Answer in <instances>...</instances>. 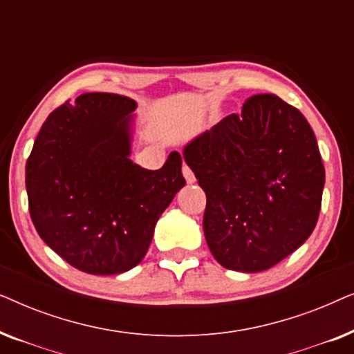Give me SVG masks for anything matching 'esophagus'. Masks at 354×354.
Returning <instances> with one entry per match:
<instances>
[{
    "mask_svg": "<svg viewBox=\"0 0 354 354\" xmlns=\"http://www.w3.org/2000/svg\"><path fill=\"white\" fill-rule=\"evenodd\" d=\"M182 172H183V177H185V180H187V183H195V174H193V171L190 167L187 166V164H183V167H182Z\"/></svg>",
    "mask_w": 354,
    "mask_h": 354,
    "instance_id": "1",
    "label": "esophagus"
}]
</instances>
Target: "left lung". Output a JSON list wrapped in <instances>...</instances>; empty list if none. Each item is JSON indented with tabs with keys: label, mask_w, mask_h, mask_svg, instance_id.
<instances>
[{
	"label": "left lung",
	"mask_w": 354,
	"mask_h": 354,
	"mask_svg": "<svg viewBox=\"0 0 354 354\" xmlns=\"http://www.w3.org/2000/svg\"><path fill=\"white\" fill-rule=\"evenodd\" d=\"M183 159L206 193L205 239L225 269L261 272L313 234L326 171L311 125L279 96H251L185 145Z\"/></svg>",
	"instance_id": "left-lung-1"
}]
</instances>
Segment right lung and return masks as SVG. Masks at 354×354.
<instances>
[{
	"instance_id": "1",
	"label": "right lung",
	"mask_w": 354,
	"mask_h": 354,
	"mask_svg": "<svg viewBox=\"0 0 354 354\" xmlns=\"http://www.w3.org/2000/svg\"><path fill=\"white\" fill-rule=\"evenodd\" d=\"M137 103L84 93L43 122L26 164L41 240L82 272L122 274L147 254L159 216L185 185L172 151L158 171L132 162Z\"/></svg>"
}]
</instances>
